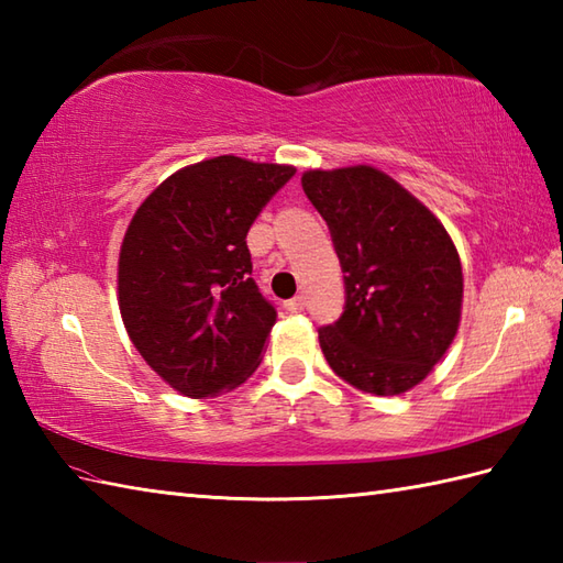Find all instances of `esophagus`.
I'll use <instances>...</instances> for the list:
<instances>
[{
	"label": "esophagus",
	"mask_w": 563,
	"mask_h": 563,
	"mask_svg": "<svg viewBox=\"0 0 563 563\" xmlns=\"http://www.w3.org/2000/svg\"><path fill=\"white\" fill-rule=\"evenodd\" d=\"M285 307H288V312H292V314L302 312V309H305V297H302V295H295L292 300L285 302Z\"/></svg>",
	"instance_id": "esophagus-1"
}]
</instances>
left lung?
Wrapping results in <instances>:
<instances>
[{
    "label": "left lung",
    "mask_w": 563,
    "mask_h": 563,
    "mask_svg": "<svg viewBox=\"0 0 563 563\" xmlns=\"http://www.w3.org/2000/svg\"><path fill=\"white\" fill-rule=\"evenodd\" d=\"M302 188L345 273L343 312L319 329L331 369L379 397L416 387L460 327L462 266L450 234L373 166L307 172Z\"/></svg>",
    "instance_id": "1"
}]
</instances>
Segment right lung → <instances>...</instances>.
Wrapping results in <instances>:
<instances>
[{"instance_id": "1", "label": "right lung", "mask_w": 563, "mask_h": 563, "mask_svg": "<svg viewBox=\"0 0 563 563\" xmlns=\"http://www.w3.org/2000/svg\"><path fill=\"white\" fill-rule=\"evenodd\" d=\"M292 176L224 154L172 174L128 227L118 261L128 336L186 397L234 389L258 367L278 312L251 278L246 234Z\"/></svg>"}]
</instances>
